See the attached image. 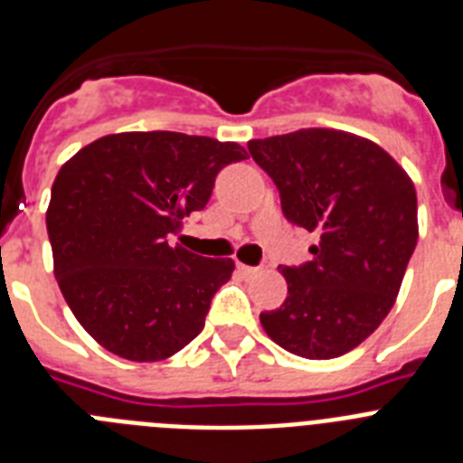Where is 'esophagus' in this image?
Instances as JSON below:
<instances>
[{
  "label": "esophagus",
  "instance_id": "1",
  "mask_svg": "<svg viewBox=\"0 0 463 463\" xmlns=\"http://www.w3.org/2000/svg\"><path fill=\"white\" fill-rule=\"evenodd\" d=\"M236 269H239L241 273H243V276H255V273H260V269L257 267H248V264H236Z\"/></svg>",
  "mask_w": 463,
  "mask_h": 463
}]
</instances>
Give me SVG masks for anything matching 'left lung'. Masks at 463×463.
<instances>
[{"instance_id":"obj_1","label":"left lung","mask_w":463,"mask_h":463,"mask_svg":"<svg viewBox=\"0 0 463 463\" xmlns=\"http://www.w3.org/2000/svg\"><path fill=\"white\" fill-rule=\"evenodd\" d=\"M285 218L320 236L313 261L280 267L288 298L260 315L273 343L306 359L350 353L387 317L417 245L411 175L378 143L310 127L252 138Z\"/></svg>"}]
</instances>
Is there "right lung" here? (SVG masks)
Masks as SVG:
<instances>
[{
    "instance_id": "obj_1",
    "label": "right lung",
    "mask_w": 463,
    "mask_h": 463,
    "mask_svg": "<svg viewBox=\"0 0 463 463\" xmlns=\"http://www.w3.org/2000/svg\"><path fill=\"white\" fill-rule=\"evenodd\" d=\"M243 146L178 132L109 134L64 162L46 211L52 267L76 320L129 362H159L203 329L234 261L174 243Z\"/></svg>"
}]
</instances>
